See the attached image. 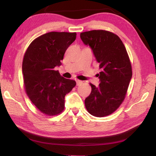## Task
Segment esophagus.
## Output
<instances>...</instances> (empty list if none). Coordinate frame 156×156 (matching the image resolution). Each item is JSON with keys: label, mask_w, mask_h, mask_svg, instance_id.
Listing matches in <instances>:
<instances>
[{"label": "esophagus", "mask_w": 156, "mask_h": 156, "mask_svg": "<svg viewBox=\"0 0 156 156\" xmlns=\"http://www.w3.org/2000/svg\"><path fill=\"white\" fill-rule=\"evenodd\" d=\"M76 84H77V85H79V84L83 83V81H81L80 80H76Z\"/></svg>", "instance_id": "34e87169"}]
</instances>
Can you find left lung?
Wrapping results in <instances>:
<instances>
[{"label": "left lung", "mask_w": 156, "mask_h": 156, "mask_svg": "<svg viewBox=\"0 0 156 156\" xmlns=\"http://www.w3.org/2000/svg\"><path fill=\"white\" fill-rule=\"evenodd\" d=\"M80 38L89 45L99 64V86L90 83L91 92L84 100L92 115L105 117L112 114L125 100L132 77L130 59L122 41L116 34L106 30L80 33Z\"/></svg>", "instance_id": "1"}]
</instances>
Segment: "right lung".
Segmentation results:
<instances>
[{
    "mask_svg": "<svg viewBox=\"0 0 156 156\" xmlns=\"http://www.w3.org/2000/svg\"><path fill=\"white\" fill-rule=\"evenodd\" d=\"M76 33L51 31L31 42L23 60V82L29 98L41 112L56 115L65 109V97L76 86V81L62 77L56 66Z\"/></svg>",
    "mask_w": 156,
    "mask_h": 156,
    "instance_id": "right-lung-1",
    "label": "right lung"
}]
</instances>
